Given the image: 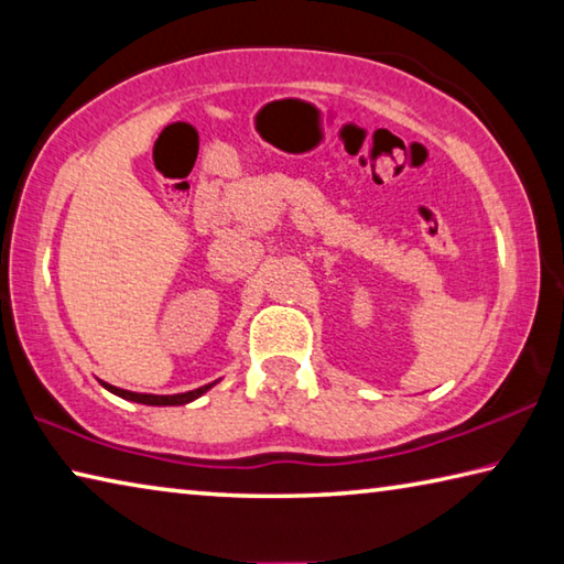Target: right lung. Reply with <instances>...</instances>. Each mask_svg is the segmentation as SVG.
I'll return each instance as SVG.
<instances>
[{
  "instance_id": "1",
  "label": "right lung",
  "mask_w": 564,
  "mask_h": 564,
  "mask_svg": "<svg viewBox=\"0 0 564 564\" xmlns=\"http://www.w3.org/2000/svg\"><path fill=\"white\" fill-rule=\"evenodd\" d=\"M212 386L214 383L202 386L196 390H188V393H178V395H149V393H131V390H121V388H113L109 383H104V388H109L111 393H117V395L127 398V400H133V403H144V405H184V403H191V400H196L198 395H204Z\"/></svg>"
}]
</instances>
